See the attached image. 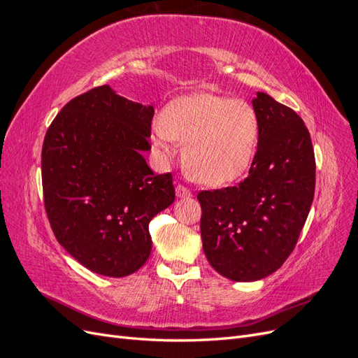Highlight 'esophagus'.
<instances>
[{
	"instance_id": "esophagus-1",
	"label": "esophagus",
	"mask_w": 358,
	"mask_h": 358,
	"mask_svg": "<svg viewBox=\"0 0 358 358\" xmlns=\"http://www.w3.org/2000/svg\"><path fill=\"white\" fill-rule=\"evenodd\" d=\"M176 196L179 197V199H183V197H191V191L187 188V187H183V185H179L176 187Z\"/></svg>"
}]
</instances>
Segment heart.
Masks as SVG:
<instances>
[{
    "instance_id": "1",
    "label": "heart",
    "mask_w": 358,
    "mask_h": 358,
    "mask_svg": "<svg viewBox=\"0 0 358 358\" xmlns=\"http://www.w3.org/2000/svg\"><path fill=\"white\" fill-rule=\"evenodd\" d=\"M259 138V121L245 100L199 92L173 100L152 127L161 157L183 142L182 157L189 173L206 185H224L251 167Z\"/></svg>"
}]
</instances>
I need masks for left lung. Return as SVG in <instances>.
<instances>
[{"label":"left lung","instance_id":"left-lung-1","mask_svg":"<svg viewBox=\"0 0 358 358\" xmlns=\"http://www.w3.org/2000/svg\"><path fill=\"white\" fill-rule=\"evenodd\" d=\"M252 106L259 138L249 176L197 196L203 251L216 272L237 282L263 279L285 263L315 192V155L301 117L264 92Z\"/></svg>","mask_w":358,"mask_h":358}]
</instances>
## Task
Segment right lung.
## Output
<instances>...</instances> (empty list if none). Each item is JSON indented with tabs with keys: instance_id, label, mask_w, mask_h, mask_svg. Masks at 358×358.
<instances>
[{
	"instance_id": "1",
	"label": "right lung",
	"mask_w": 358,
	"mask_h": 358,
	"mask_svg": "<svg viewBox=\"0 0 358 358\" xmlns=\"http://www.w3.org/2000/svg\"><path fill=\"white\" fill-rule=\"evenodd\" d=\"M154 107L109 85L76 96L43 142L41 180L59 245L91 272L124 278L150 255L149 222L175 201L171 173L155 175L150 149Z\"/></svg>"
}]
</instances>
